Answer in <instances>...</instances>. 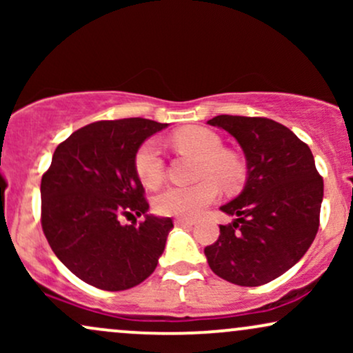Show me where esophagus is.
<instances>
[{
    "mask_svg": "<svg viewBox=\"0 0 353 353\" xmlns=\"http://www.w3.org/2000/svg\"><path fill=\"white\" fill-rule=\"evenodd\" d=\"M174 222H176V225H184V228H192L194 225V221H190V219H184V217H177Z\"/></svg>",
    "mask_w": 353,
    "mask_h": 353,
    "instance_id": "esophagus-1",
    "label": "esophagus"
}]
</instances>
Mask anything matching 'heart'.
<instances>
[{
  "label": "heart",
  "mask_w": 353,
  "mask_h": 353,
  "mask_svg": "<svg viewBox=\"0 0 353 353\" xmlns=\"http://www.w3.org/2000/svg\"><path fill=\"white\" fill-rule=\"evenodd\" d=\"M174 144L182 152L199 157V177L192 185H169L154 199V209L163 216L196 217L219 197L218 179L225 188L236 185L242 176L241 164L228 152H222V141L205 128H184L172 136ZM134 168L141 182L156 188L164 177V161L156 141L149 139L137 149Z\"/></svg>",
  "instance_id": "heart-1"
}]
</instances>
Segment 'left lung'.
<instances>
[{"label":"left lung","instance_id":"8db88e82","mask_svg":"<svg viewBox=\"0 0 353 353\" xmlns=\"http://www.w3.org/2000/svg\"><path fill=\"white\" fill-rule=\"evenodd\" d=\"M208 124L228 131L244 151L247 179L236 199L221 205L236 217L204 249L212 272L257 287L294 267L319 230L323 181L309 145L267 117L216 116Z\"/></svg>","mask_w":353,"mask_h":353}]
</instances>
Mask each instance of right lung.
Masks as SVG:
<instances>
[{"instance_id": "1", "label": "right lung", "mask_w": 353, "mask_h": 353, "mask_svg": "<svg viewBox=\"0 0 353 353\" xmlns=\"http://www.w3.org/2000/svg\"><path fill=\"white\" fill-rule=\"evenodd\" d=\"M168 124L129 117L84 125L61 143L41 179V225L52 252L98 289H131L154 272L174 228L148 214L134 157ZM145 216L139 226L123 216Z\"/></svg>"}]
</instances>
